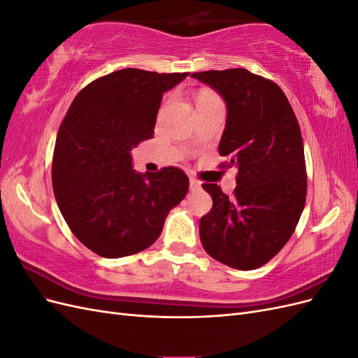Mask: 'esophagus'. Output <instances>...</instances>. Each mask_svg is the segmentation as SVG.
Returning a JSON list of instances; mask_svg holds the SVG:
<instances>
[{"label": "esophagus", "instance_id": "1", "mask_svg": "<svg viewBox=\"0 0 358 358\" xmlns=\"http://www.w3.org/2000/svg\"><path fill=\"white\" fill-rule=\"evenodd\" d=\"M189 188L191 191H199L201 188V183L196 178H189Z\"/></svg>", "mask_w": 358, "mask_h": 358}]
</instances>
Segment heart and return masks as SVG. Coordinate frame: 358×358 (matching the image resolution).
<instances>
[{
  "label": "heart",
  "mask_w": 358,
  "mask_h": 358,
  "mask_svg": "<svg viewBox=\"0 0 358 358\" xmlns=\"http://www.w3.org/2000/svg\"><path fill=\"white\" fill-rule=\"evenodd\" d=\"M209 99H215V96L212 94H209V92H200L199 94V99H197V103L203 101V100H209Z\"/></svg>",
  "instance_id": "heart-1"
}]
</instances>
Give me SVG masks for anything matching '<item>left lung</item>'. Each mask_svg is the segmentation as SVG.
Instances as JSON below:
<instances>
[{
	"instance_id": "obj_1",
	"label": "left lung",
	"mask_w": 358,
	"mask_h": 358,
	"mask_svg": "<svg viewBox=\"0 0 358 358\" xmlns=\"http://www.w3.org/2000/svg\"><path fill=\"white\" fill-rule=\"evenodd\" d=\"M227 106L218 146L225 167H236L234 196L216 183L200 220V241L216 262L254 270L272 259L296 230L306 201L305 149L297 117L279 86L245 69L192 73Z\"/></svg>"
}]
</instances>
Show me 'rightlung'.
<instances>
[{
    "mask_svg": "<svg viewBox=\"0 0 358 358\" xmlns=\"http://www.w3.org/2000/svg\"><path fill=\"white\" fill-rule=\"evenodd\" d=\"M189 73L113 71L76 95L57 136L52 187L73 234L104 258L152 245L169 212L185 199L180 169H133L131 150L154 137L162 94Z\"/></svg>",
    "mask_w": 358,
    "mask_h": 358,
    "instance_id": "1",
    "label": "right lung"
}]
</instances>
